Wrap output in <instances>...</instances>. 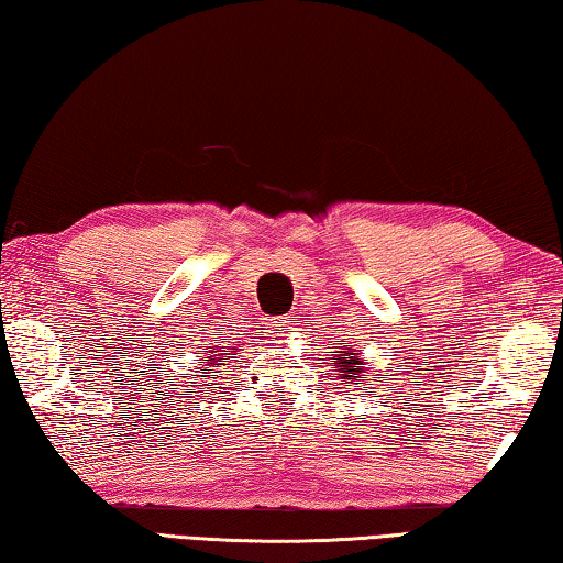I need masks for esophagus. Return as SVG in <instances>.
Listing matches in <instances>:
<instances>
[{
  "label": "esophagus",
  "mask_w": 563,
  "mask_h": 563,
  "mask_svg": "<svg viewBox=\"0 0 563 563\" xmlns=\"http://www.w3.org/2000/svg\"><path fill=\"white\" fill-rule=\"evenodd\" d=\"M291 329H294L291 319H269V323H266V333H269L272 339H287Z\"/></svg>",
  "instance_id": "1"
}]
</instances>
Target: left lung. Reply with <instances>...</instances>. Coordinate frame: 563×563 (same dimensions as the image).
I'll return each instance as SVG.
<instances>
[{"mask_svg": "<svg viewBox=\"0 0 563 563\" xmlns=\"http://www.w3.org/2000/svg\"><path fill=\"white\" fill-rule=\"evenodd\" d=\"M333 353H339L336 356V368H339V376L343 378V380H356L361 373H363V363L358 361V356L356 353H346V351H333Z\"/></svg>", "mask_w": 563, "mask_h": 563, "instance_id": "1", "label": "left lung"}]
</instances>
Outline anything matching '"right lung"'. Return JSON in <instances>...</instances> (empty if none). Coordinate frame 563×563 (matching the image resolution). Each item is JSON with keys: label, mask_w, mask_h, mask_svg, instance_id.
I'll return each instance as SVG.
<instances>
[{"label": "right lung", "mask_w": 563, "mask_h": 563, "mask_svg": "<svg viewBox=\"0 0 563 563\" xmlns=\"http://www.w3.org/2000/svg\"><path fill=\"white\" fill-rule=\"evenodd\" d=\"M217 353V351H214ZM214 353L210 356V353H207V363L205 366H212V368H217V366H224V363H220L222 358H214ZM220 356H224V358H230V356H234V353H220ZM202 371H207V368H202Z\"/></svg>", "instance_id": "obj_1"}]
</instances>
